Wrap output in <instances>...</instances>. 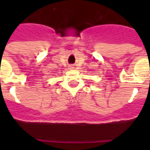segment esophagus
Returning <instances> with one entry per match:
<instances>
[{
  "label": "esophagus",
  "instance_id": "esophagus-1",
  "mask_svg": "<svg viewBox=\"0 0 150 150\" xmlns=\"http://www.w3.org/2000/svg\"><path fill=\"white\" fill-rule=\"evenodd\" d=\"M69 68H70V69H71V68H73V66H72V65L69 66Z\"/></svg>",
  "mask_w": 150,
  "mask_h": 150
}]
</instances>
